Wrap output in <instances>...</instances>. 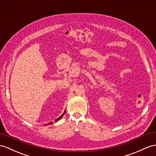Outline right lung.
<instances>
[{
	"label": "right lung",
	"instance_id": "add662e5",
	"mask_svg": "<svg viewBox=\"0 0 156 156\" xmlns=\"http://www.w3.org/2000/svg\"><path fill=\"white\" fill-rule=\"evenodd\" d=\"M65 113H66V110H65V111H64V112H63V113L62 114V115H61V116H59V117L58 118V119H55V122H56V121H58V120H60L61 119H62V117L63 116V115H64V114H65ZM52 123H53V122H49V123H48V125H49V124H51ZM48 124H47V125H48ZM45 125H46V124H45Z\"/></svg>",
	"mask_w": 156,
	"mask_h": 156
}]
</instances>
